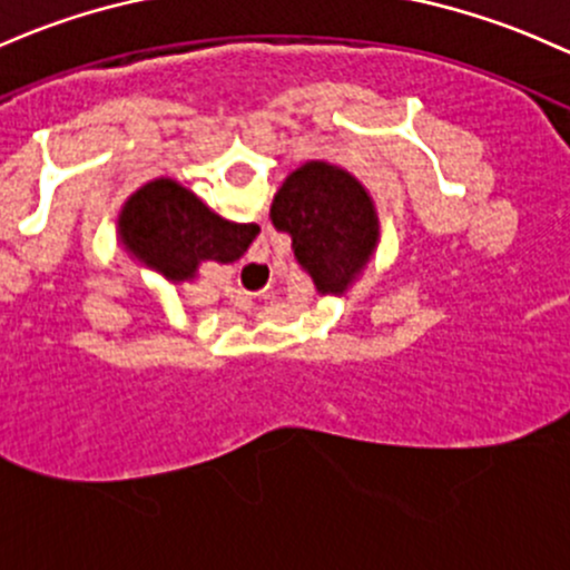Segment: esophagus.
Masks as SVG:
<instances>
[{
  "mask_svg": "<svg viewBox=\"0 0 570 570\" xmlns=\"http://www.w3.org/2000/svg\"><path fill=\"white\" fill-rule=\"evenodd\" d=\"M247 268H253V272H263V268H266V263H247Z\"/></svg>",
  "mask_w": 570,
  "mask_h": 570,
  "instance_id": "1",
  "label": "esophagus"
}]
</instances>
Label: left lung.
Instances as JSON below:
<instances>
[{
  "mask_svg": "<svg viewBox=\"0 0 570 570\" xmlns=\"http://www.w3.org/2000/svg\"><path fill=\"white\" fill-rule=\"evenodd\" d=\"M274 228L293 238V255L317 293H345L377 247V212L364 185L328 163H304L277 189Z\"/></svg>",
  "mask_w": 570,
  "mask_h": 570,
  "instance_id": "left-lung-1",
  "label": "left lung"
}]
</instances>
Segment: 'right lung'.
I'll return each mask as SVG.
<instances>
[{
	"label": "right lung",
	"mask_w": 570,
	"mask_h": 570,
	"mask_svg": "<svg viewBox=\"0 0 570 570\" xmlns=\"http://www.w3.org/2000/svg\"><path fill=\"white\" fill-rule=\"evenodd\" d=\"M255 236L258 225L223 219L174 179L144 185L119 214L121 244L170 283L193 279L204 261H238Z\"/></svg>",
	"instance_id": "add662e5"
}]
</instances>
